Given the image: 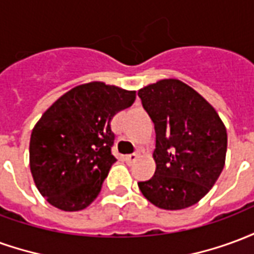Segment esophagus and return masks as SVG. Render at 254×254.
I'll use <instances>...</instances> for the list:
<instances>
[{"label":"esophagus","mask_w":254,"mask_h":254,"mask_svg":"<svg viewBox=\"0 0 254 254\" xmlns=\"http://www.w3.org/2000/svg\"><path fill=\"white\" fill-rule=\"evenodd\" d=\"M137 159H138V154H136V152H134V154H129L125 156V160H127V163H133V162H136Z\"/></svg>","instance_id":"obj_1"}]
</instances>
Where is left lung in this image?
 I'll use <instances>...</instances> for the list:
<instances>
[{
	"label": "left lung",
	"instance_id": "1",
	"mask_svg": "<svg viewBox=\"0 0 254 254\" xmlns=\"http://www.w3.org/2000/svg\"><path fill=\"white\" fill-rule=\"evenodd\" d=\"M138 96L156 133V170L138 188L156 207H190L211 190L223 170V122L201 95L180 80H160L140 89Z\"/></svg>",
	"mask_w": 254,
	"mask_h": 254
}]
</instances>
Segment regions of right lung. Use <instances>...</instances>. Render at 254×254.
Here are the masks:
<instances>
[{
  "instance_id": "1",
  "label": "right lung",
  "mask_w": 254,
  "mask_h": 254,
  "mask_svg": "<svg viewBox=\"0 0 254 254\" xmlns=\"http://www.w3.org/2000/svg\"><path fill=\"white\" fill-rule=\"evenodd\" d=\"M134 99V91L94 81L67 91L45 111L31 133L30 167L52 205L80 211L98 197L117 160L111 120Z\"/></svg>"
}]
</instances>
